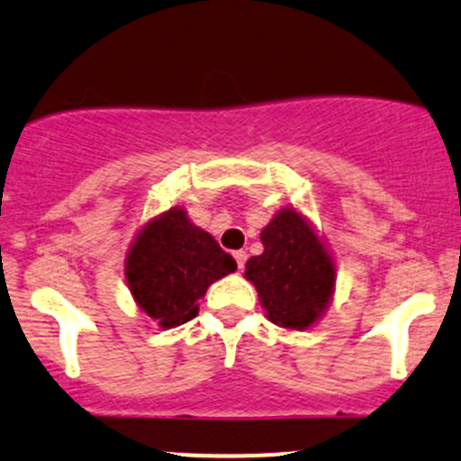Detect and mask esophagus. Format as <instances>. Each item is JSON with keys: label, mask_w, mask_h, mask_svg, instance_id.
<instances>
[{"label": "esophagus", "mask_w": 461, "mask_h": 461, "mask_svg": "<svg viewBox=\"0 0 461 461\" xmlns=\"http://www.w3.org/2000/svg\"><path fill=\"white\" fill-rule=\"evenodd\" d=\"M235 262H237V268H244V264H246V258H249V255H246V250H235Z\"/></svg>", "instance_id": "34e87169"}]
</instances>
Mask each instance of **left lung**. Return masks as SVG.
<instances>
[{
  "mask_svg": "<svg viewBox=\"0 0 461 461\" xmlns=\"http://www.w3.org/2000/svg\"><path fill=\"white\" fill-rule=\"evenodd\" d=\"M264 253L246 262V279L273 324L306 330L329 306L335 264L312 226L295 211L282 208L262 230Z\"/></svg>",
  "mask_w": 461,
  "mask_h": 461,
  "instance_id": "obj_1",
  "label": "left lung"
}]
</instances>
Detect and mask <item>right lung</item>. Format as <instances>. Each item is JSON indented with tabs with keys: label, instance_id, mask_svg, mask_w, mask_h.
Listing matches in <instances>:
<instances>
[{
	"label": "right lung",
	"instance_id": "obj_1",
	"mask_svg": "<svg viewBox=\"0 0 461 461\" xmlns=\"http://www.w3.org/2000/svg\"><path fill=\"white\" fill-rule=\"evenodd\" d=\"M235 268V259L193 224L184 208H170L150 220L132 241L126 282L146 315L161 329H175L197 317V302L208 286Z\"/></svg>",
	"mask_w": 461,
	"mask_h": 461
}]
</instances>
